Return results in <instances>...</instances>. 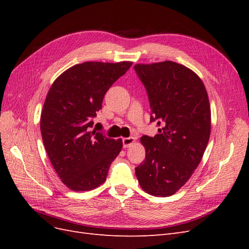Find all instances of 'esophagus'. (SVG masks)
<instances>
[{
  "instance_id": "esophagus-1",
  "label": "esophagus",
  "mask_w": 249,
  "mask_h": 249,
  "mask_svg": "<svg viewBox=\"0 0 249 249\" xmlns=\"http://www.w3.org/2000/svg\"><path fill=\"white\" fill-rule=\"evenodd\" d=\"M134 143V138L133 137H129V138H124L123 139V145L124 147H129L130 145H132Z\"/></svg>"
}]
</instances>
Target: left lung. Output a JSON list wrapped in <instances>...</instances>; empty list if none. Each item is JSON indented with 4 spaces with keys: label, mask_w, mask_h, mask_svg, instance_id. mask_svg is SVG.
I'll return each mask as SVG.
<instances>
[{
    "label": "left lung",
    "mask_w": 249,
    "mask_h": 249,
    "mask_svg": "<svg viewBox=\"0 0 249 249\" xmlns=\"http://www.w3.org/2000/svg\"><path fill=\"white\" fill-rule=\"evenodd\" d=\"M144 85L156 136L144 135L145 160L135 168L146 193L166 197L191 178L200 163L211 133V109L205 85L196 73L172 61L134 66Z\"/></svg>",
    "instance_id": "1"
}]
</instances>
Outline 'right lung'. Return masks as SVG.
<instances>
[{
	"instance_id": "right-lung-1",
	"label": "right lung",
	"mask_w": 249,
	"mask_h": 249,
	"mask_svg": "<svg viewBox=\"0 0 249 249\" xmlns=\"http://www.w3.org/2000/svg\"><path fill=\"white\" fill-rule=\"evenodd\" d=\"M132 62H84L71 66L53 83L44 101L40 131L50 161L62 183L88 191L106 180L122 139L92 130L104 96Z\"/></svg>"
}]
</instances>
